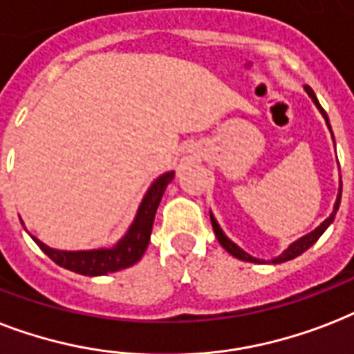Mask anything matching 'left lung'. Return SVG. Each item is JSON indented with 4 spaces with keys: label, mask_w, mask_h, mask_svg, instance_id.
<instances>
[{
    "label": "left lung",
    "mask_w": 354,
    "mask_h": 354,
    "mask_svg": "<svg viewBox=\"0 0 354 354\" xmlns=\"http://www.w3.org/2000/svg\"><path fill=\"white\" fill-rule=\"evenodd\" d=\"M304 91L308 93V96H310V98H312V102H314V104H315V107L319 109L321 115H323V118H325V122H327L328 129H330V124H328L327 113H325V109L321 107L319 102H317V98H315L314 91H312V88H310L308 85H304ZM333 139H334V137H333ZM339 201H342V182H339L338 198H336V204H334V212L330 213V217H328V219L323 221V223H321V225L317 226V228H315L314 232H310V234H306V236L301 237V239H297L295 243H291L290 247H288V249H286L284 252H282V254L279 256V258H274V260H271V263H282V261L293 260V258H297V256L303 254L304 250L310 249V247H312V245H314V243L317 241V239H319L321 234H323V232L327 230L328 225H330V223H333V221H334V215H336V212H338V207H339ZM209 217H212L213 232H215V236H217V239H219V243H221V245H223V249H225L226 252H230L232 256H236L237 260H243V261H252V263H261V261H263V260H258V258H252V256L247 254L245 250L239 249V247H237L236 243L230 241V239H228V237L225 236V232L221 230L219 223L215 221V217H213L212 213H209Z\"/></svg>",
    "instance_id": "left-lung-1"
}]
</instances>
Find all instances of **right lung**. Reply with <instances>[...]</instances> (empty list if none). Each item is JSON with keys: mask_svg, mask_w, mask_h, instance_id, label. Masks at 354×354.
<instances>
[{"mask_svg": "<svg viewBox=\"0 0 354 354\" xmlns=\"http://www.w3.org/2000/svg\"><path fill=\"white\" fill-rule=\"evenodd\" d=\"M172 178H174V172H165L150 185L147 195L142 198L141 206L137 209V215H135V221L129 226V230L111 249L57 250L44 245L37 237H31L50 260H53L64 269H68V271L85 274V277L117 273L120 269H126V267L137 263L145 254L148 241H150V234H152L153 217L158 212L161 196L165 193L167 185L172 182Z\"/></svg>", "mask_w": 354, "mask_h": 354, "instance_id": "right-lung-1", "label": "right lung"}]
</instances>
